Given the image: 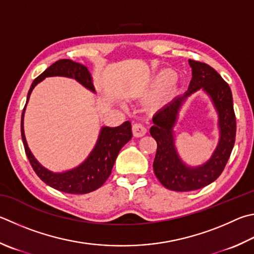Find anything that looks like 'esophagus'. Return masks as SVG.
Returning a JSON list of instances; mask_svg holds the SVG:
<instances>
[{
  "instance_id": "obj_1",
  "label": "esophagus",
  "mask_w": 254,
  "mask_h": 254,
  "mask_svg": "<svg viewBox=\"0 0 254 254\" xmlns=\"http://www.w3.org/2000/svg\"><path fill=\"white\" fill-rule=\"evenodd\" d=\"M133 134L136 137L143 136L146 133V127H144V124H142L141 122H134L133 123Z\"/></svg>"
}]
</instances>
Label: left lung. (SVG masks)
I'll return each mask as SVG.
<instances>
[{"label":"left lung","instance_id":"8db88e82","mask_svg":"<svg viewBox=\"0 0 254 254\" xmlns=\"http://www.w3.org/2000/svg\"><path fill=\"white\" fill-rule=\"evenodd\" d=\"M192 80L186 94L174 99L154 114V126L150 133L156 141L153 170L163 187L177 192H188L204 188L223 172L231 155L237 133V119L233 109L231 89L214 68L206 63L190 60ZM202 87L212 98L219 113L221 137L212 158L195 169L186 167L178 159L174 147L172 128L182 104L189 95Z\"/></svg>","mask_w":254,"mask_h":254}]
</instances>
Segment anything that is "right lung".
Segmentation results:
<instances>
[{
    "label": "right lung",
    "mask_w": 254,
    "mask_h": 254,
    "mask_svg": "<svg viewBox=\"0 0 254 254\" xmlns=\"http://www.w3.org/2000/svg\"><path fill=\"white\" fill-rule=\"evenodd\" d=\"M57 75L73 77L77 82H80L82 85L94 92V86L92 84V79L87 68L80 63L63 59L53 63L33 81L29 90V94H27L26 103L29 101L32 90L39 82L47 76ZM25 107L23 109L21 119V135L23 144H24L25 154L36 175L48 186L61 192L70 193V194H85V193H90L102 187L111 174L120 150L132 137V127L130 121H126L117 127H104L101 130L98 143H96L93 151L91 152L89 158L84 161V163H82L76 169L71 170V171L64 173H52L44 169L34 159L30 149L27 147L24 130H23V117H24Z\"/></svg>",
    "instance_id": "1"
}]
</instances>
